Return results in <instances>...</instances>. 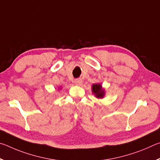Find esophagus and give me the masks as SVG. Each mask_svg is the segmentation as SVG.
Returning <instances> with one entry per match:
<instances>
[{
  "label": "esophagus",
  "instance_id": "esophagus-1",
  "mask_svg": "<svg viewBox=\"0 0 160 160\" xmlns=\"http://www.w3.org/2000/svg\"><path fill=\"white\" fill-rule=\"evenodd\" d=\"M74 82H75V85H78V86H80L82 84V80H81L80 78H78V79H75Z\"/></svg>",
  "mask_w": 160,
  "mask_h": 160
}]
</instances>
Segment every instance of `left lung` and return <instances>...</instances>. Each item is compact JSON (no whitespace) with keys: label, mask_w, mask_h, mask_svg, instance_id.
<instances>
[{"label":"left lung","mask_w":160,"mask_h":160,"mask_svg":"<svg viewBox=\"0 0 160 160\" xmlns=\"http://www.w3.org/2000/svg\"><path fill=\"white\" fill-rule=\"evenodd\" d=\"M92 92L97 99H102L105 96V90L101 84H93L92 85Z\"/></svg>","instance_id":"1"}]
</instances>
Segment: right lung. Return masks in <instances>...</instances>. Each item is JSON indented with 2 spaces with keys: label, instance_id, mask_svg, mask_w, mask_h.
<instances>
[{
  "label": "right lung",
  "instance_id": "obj_1",
  "mask_svg": "<svg viewBox=\"0 0 160 160\" xmlns=\"http://www.w3.org/2000/svg\"><path fill=\"white\" fill-rule=\"evenodd\" d=\"M60 89H61V88H58V90H60Z\"/></svg>",
  "mask_w": 160,
  "mask_h": 160
}]
</instances>
